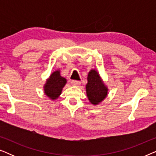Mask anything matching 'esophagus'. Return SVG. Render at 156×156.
Returning a JSON list of instances; mask_svg holds the SVG:
<instances>
[{
    "label": "esophagus",
    "mask_w": 156,
    "mask_h": 156,
    "mask_svg": "<svg viewBox=\"0 0 156 156\" xmlns=\"http://www.w3.org/2000/svg\"><path fill=\"white\" fill-rule=\"evenodd\" d=\"M72 84L74 85V86H78L79 84H80V81H77V80H72Z\"/></svg>",
    "instance_id": "1"
}]
</instances>
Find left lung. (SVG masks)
Here are the masks:
<instances>
[{
    "label": "left lung",
    "mask_w": 156,
    "mask_h": 156,
    "mask_svg": "<svg viewBox=\"0 0 156 156\" xmlns=\"http://www.w3.org/2000/svg\"><path fill=\"white\" fill-rule=\"evenodd\" d=\"M87 81L88 83L86 85L87 97L91 104L97 105L106 97L108 89L95 69H91L89 72Z\"/></svg>",
    "instance_id": "1"
}]
</instances>
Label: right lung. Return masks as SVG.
Listing matches in <instances>:
<instances>
[{
	"label": "right lung",
	"mask_w": 156,
	"mask_h": 156,
	"mask_svg": "<svg viewBox=\"0 0 156 156\" xmlns=\"http://www.w3.org/2000/svg\"><path fill=\"white\" fill-rule=\"evenodd\" d=\"M67 80L60 75V72L57 70L51 74L44 86L45 94L51 99L55 100L61 94L62 88L65 87Z\"/></svg>",
	"instance_id": "obj_1"
}]
</instances>
